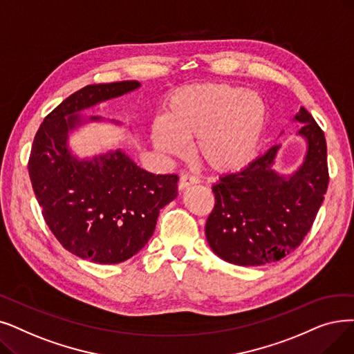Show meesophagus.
Segmentation results:
<instances>
[{
	"label": "esophagus",
	"mask_w": 354,
	"mask_h": 354,
	"mask_svg": "<svg viewBox=\"0 0 354 354\" xmlns=\"http://www.w3.org/2000/svg\"><path fill=\"white\" fill-rule=\"evenodd\" d=\"M198 182H199V179H198L196 176H194V175H191V174H183V175H180V178H179L178 188L182 191V189H185V188H188L189 185H194V183H198Z\"/></svg>",
	"instance_id": "esophagus-1"
}]
</instances>
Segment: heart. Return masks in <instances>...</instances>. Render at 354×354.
<instances>
[{
  "label": "heart",
  "instance_id": "obj_1",
  "mask_svg": "<svg viewBox=\"0 0 354 354\" xmlns=\"http://www.w3.org/2000/svg\"><path fill=\"white\" fill-rule=\"evenodd\" d=\"M268 122V106L256 92L230 84L183 88L166 101L151 126V142L169 156H182L185 142L215 172H234L256 155Z\"/></svg>",
  "mask_w": 354,
  "mask_h": 354
}]
</instances>
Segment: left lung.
<instances>
[{"label":"left lung","mask_w":354,"mask_h":354,"mask_svg":"<svg viewBox=\"0 0 354 354\" xmlns=\"http://www.w3.org/2000/svg\"><path fill=\"white\" fill-rule=\"evenodd\" d=\"M295 120L308 143L305 160L288 178L272 165L279 146L212 187L215 205L205 236L223 260L240 266L278 262L308 234L328 187L327 143L314 117L301 106Z\"/></svg>","instance_id":"1"}]
</instances>
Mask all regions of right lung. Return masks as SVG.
I'll list each match as a JSON object with an SVG mask.
<instances>
[{
  "label": "right lung",
  "instance_id": "1",
  "mask_svg": "<svg viewBox=\"0 0 354 354\" xmlns=\"http://www.w3.org/2000/svg\"><path fill=\"white\" fill-rule=\"evenodd\" d=\"M139 86L121 81L73 92L46 115L30 151L28 175L46 224L68 252L94 263H120L142 250L159 211L178 194V175L150 174L124 151L78 160L66 147L81 110Z\"/></svg>",
  "mask_w": 354,
  "mask_h": 354
}]
</instances>
